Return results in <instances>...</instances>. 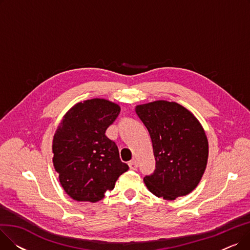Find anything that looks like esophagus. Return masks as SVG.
<instances>
[{
    "label": "esophagus",
    "instance_id": "obj_1",
    "mask_svg": "<svg viewBox=\"0 0 250 250\" xmlns=\"http://www.w3.org/2000/svg\"><path fill=\"white\" fill-rule=\"evenodd\" d=\"M128 166H129V169L132 170H136L138 168V162L136 160H132L128 162Z\"/></svg>",
    "mask_w": 250,
    "mask_h": 250
}]
</instances>
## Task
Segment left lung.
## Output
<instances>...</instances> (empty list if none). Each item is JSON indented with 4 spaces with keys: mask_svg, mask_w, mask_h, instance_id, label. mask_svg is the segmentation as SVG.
Returning <instances> with one entry per match:
<instances>
[{
    "mask_svg": "<svg viewBox=\"0 0 250 250\" xmlns=\"http://www.w3.org/2000/svg\"><path fill=\"white\" fill-rule=\"evenodd\" d=\"M150 134L156 169L144 177L148 189L172 201L191 192L207 167L208 144L196 117L176 102L157 100L136 107Z\"/></svg>",
    "mask_w": 250,
    "mask_h": 250,
    "instance_id": "1",
    "label": "left lung"
}]
</instances>
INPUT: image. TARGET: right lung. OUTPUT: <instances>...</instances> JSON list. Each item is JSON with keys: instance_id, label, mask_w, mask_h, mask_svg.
<instances>
[{"instance_id": "1", "label": "right lung", "mask_w": 250, "mask_h": 250, "mask_svg": "<svg viewBox=\"0 0 250 250\" xmlns=\"http://www.w3.org/2000/svg\"><path fill=\"white\" fill-rule=\"evenodd\" d=\"M120 112L117 104L94 98L77 103L62 117L52 140V162L63 190L73 200H102L127 171L115 143L105 135Z\"/></svg>"}]
</instances>
